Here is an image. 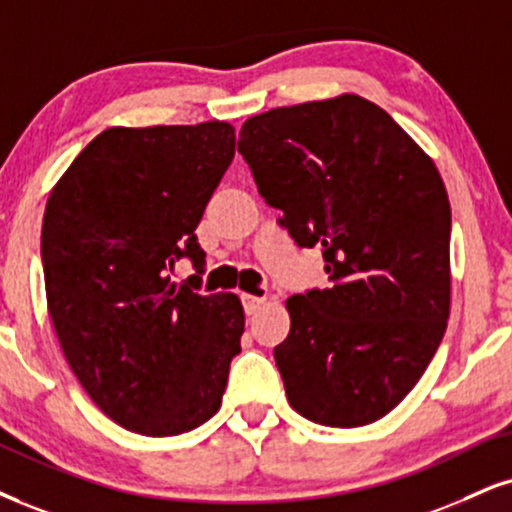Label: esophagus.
<instances>
[{
    "instance_id": "34e87169",
    "label": "esophagus",
    "mask_w": 512,
    "mask_h": 512,
    "mask_svg": "<svg viewBox=\"0 0 512 512\" xmlns=\"http://www.w3.org/2000/svg\"><path fill=\"white\" fill-rule=\"evenodd\" d=\"M242 304H244V311L249 315H254L258 308L266 304V296H256V294H242Z\"/></svg>"
}]
</instances>
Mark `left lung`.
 <instances>
[{
    "label": "left lung",
    "instance_id": "obj_1",
    "mask_svg": "<svg viewBox=\"0 0 512 512\" xmlns=\"http://www.w3.org/2000/svg\"><path fill=\"white\" fill-rule=\"evenodd\" d=\"M237 151L330 285L287 301L275 363L289 406L327 427L384 418L446 332L451 206L430 156L356 94L249 118Z\"/></svg>",
    "mask_w": 512,
    "mask_h": 512
}]
</instances>
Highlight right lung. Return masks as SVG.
<instances>
[{
  "label": "right lung",
  "instance_id": "add662e5",
  "mask_svg": "<svg viewBox=\"0 0 512 512\" xmlns=\"http://www.w3.org/2000/svg\"><path fill=\"white\" fill-rule=\"evenodd\" d=\"M235 156L232 125L109 128L75 156L42 223L47 306L63 356L99 408L147 437L218 413L244 311L235 294L169 280L204 273L197 230Z\"/></svg>",
  "mask_w": 512,
  "mask_h": 512
}]
</instances>
